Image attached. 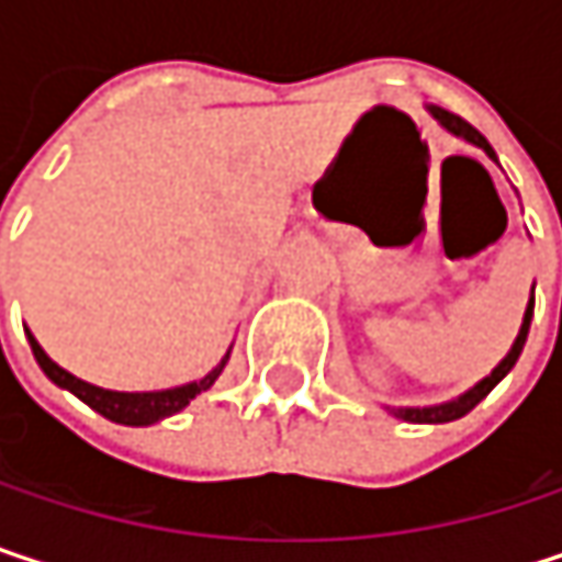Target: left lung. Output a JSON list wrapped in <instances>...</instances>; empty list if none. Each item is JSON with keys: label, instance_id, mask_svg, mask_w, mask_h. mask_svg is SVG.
Listing matches in <instances>:
<instances>
[{"label": "left lung", "instance_id": "left-lung-1", "mask_svg": "<svg viewBox=\"0 0 562 562\" xmlns=\"http://www.w3.org/2000/svg\"><path fill=\"white\" fill-rule=\"evenodd\" d=\"M432 116L449 130V133H456V136H462V139H469V143H475V146H482L492 159H495V153H492V146H488V139L472 126V123H465L462 116H456V113H449V110H442V106H432ZM530 315H533V299H530V305H527V312H524V325H520V335H517V341H514V348L507 351V358L482 381V384H475L469 393H462L459 400H452V403H442V406H423V409H391L393 416H400V419H406V423H449V419H459V416H465V413H472L488 393L498 387V381L505 378L507 371L517 364V358H520V351H524V341H527V328H530Z\"/></svg>", "mask_w": 562, "mask_h": 562}]
</instances>
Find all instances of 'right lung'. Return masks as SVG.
Segmentation results:
<instances>
[{"instance_id":"obj_1","label":"right lung","mask_w":562,"mask_h":562,"mask_svg":"<svg viewBox=\"0 0 562 562\" xmlns=\"http://www.w3.org/2000/svg\"><path fill=\"white\" fill-rule=\"evenodd\" d=\"M29 341H32L35 361L42 364V371L55 381L57 387H64V391H70L74 396H80L90 409H97L100 416H106V419H113V423H123V426H149V423H159V419H166L171 413L184 409L198 393L207 391V387L217 381V374L224 371V364H227V358H231V351H227V355L221 358V364H217L207 378H201V381H194V384H184V387H171V391L156 393H116L103 391V387H93V384H87V381L67 374L64 368H57L55 361L42 351V345L35 341V335H29Z\"/></svg>"}]
</instances>
